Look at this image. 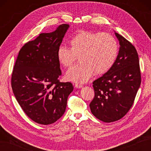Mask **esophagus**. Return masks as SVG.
Segmentation results:
<instances>
[{"mask_svg":"<svg viewBox=\"0 0 151 151\" xmlns=\"http://www.w3.org/2000/svg\"><path fill=\"white\" fill-rule=\"evenodd\" d=\"M75 86L76 88H82L83 86L82 84H75Z\"/></svg>","mask_w":151,"mask_h":151,"instance_id":"esophagus-1","label":"esophagus"}]
</instances>
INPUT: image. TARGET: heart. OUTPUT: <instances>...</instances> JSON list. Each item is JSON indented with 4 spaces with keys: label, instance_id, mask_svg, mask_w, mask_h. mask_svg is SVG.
I'll list each match as a JSON object with an SVG mask.
<instances>
[{
    "label": "heart",
    "instance_id": "1",
    "mask_svg": "<svg viewBox=\"0 0 151 151\" xmlns=\"http://www.w3.org/2000/svg\"><path fill=\"white\" fill-rule=\"evenodd\" d=\"M70 48L60 45L57 58L65 68L79 56L80 63L70 68L66 78L77 83H85L93 75H100L111 69L117 59L119 45L116 39L108 33L80 31L70 38Z\"/></svg>",
    "mask_w": 151,
    "mask_h": 151
}]
</instances>
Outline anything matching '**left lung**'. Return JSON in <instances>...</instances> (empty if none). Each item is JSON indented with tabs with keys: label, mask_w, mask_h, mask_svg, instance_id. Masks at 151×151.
<instances>
[{
	"label": "left lung",
	"mask_w": 151,
	"mask_h": 151,
	"mask_svg": "<svg viewBox=\"0 0 151 151\" xmlns=\"http://www.w3.org/2000/svg\"><path fill=\"white\" fill-rule=\"evenodd\" d=\"M115 34L120 44L117 59L110 70L93 82L95 97L89 104L94 116L106 123L119 120L128 113L141 84L135 47L120 34Z\"/></svg>",
	"instance_id": "8db88e82"
}]
</instances>
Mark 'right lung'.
<instances>
[{"instance_id":"add662e5","label":"right lung","mask_w":151,"mask_h":151,"mask_svg":"<svg viewBox=\"0 0 151 151\" xmlns=\"http://www.w3.org/2000/svg\"><path fill=\"white\" fill-rule=\"evenodd\" d=\"M69 27L62 24L50 33H41L19 50L12 74L15 97L27 116L37 123L50 124L62 116L70 82H60L57 50Z\"/></svg>"}]
</instances>
